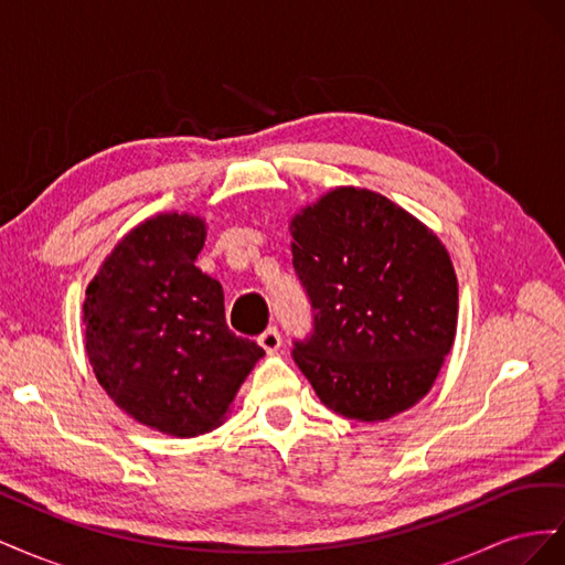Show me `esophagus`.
Returning <instances> with one entry per match:
<instances>
[{"instance_id": "34e87169", "label": "esophagus", "mask_w": 565, "mask_h": 565, "mask_svg": "<svg viewBox=\"0 0 565 565\" xmlns=\"http://www.w3.org/2000/svg\"><path fill=\"white\" fill-rule=\"evenodd\" d=\"M259 344H262V349H264L266 353H276V351L280 349V344H282L280 332H278L276 328H268V330L259 337Z\"/></svg>"}]
</instances>
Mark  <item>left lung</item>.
Instances as JSON below:
<instances>
[{
    "label": "left lung",
    "instance_id": "left-lung-1",
    "mask_svg": "<svg viewBox=\"0 0 565 565\" xmlns=\"http://www.w3.org/2000/svg\"><path fill=\"white\" fill-rule=\"evenodd\" d=\"M313 332L295 363L318 398L384 422L434 386L457 332V276L438 235L388 198L341 185L289 224Z\"/></svg>",
    "mask_w": 565,
    "mask_h": 565
}]
</instances>
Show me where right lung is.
Wrapping results in <instances>:
<instances>
[{
    "label": "right lung",
    "instance_id": "add662e5",
    "mask_svg": "<svg viewBox=\"0 0 565 565\" xmlns=\"http://www.w3.org/2000/svg\"><path fill=\"white\" fill-rule=\"evenodd\" d=\"M207 226L158 214L100 264L82 306L84 349L119 409L177 438L212 431L264 349L235 337L224 289L195 266Z\"/></svg>",
    "mask_w": 565,
    "mask_h": 565
}]
</instances>
